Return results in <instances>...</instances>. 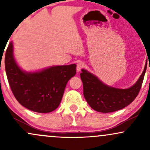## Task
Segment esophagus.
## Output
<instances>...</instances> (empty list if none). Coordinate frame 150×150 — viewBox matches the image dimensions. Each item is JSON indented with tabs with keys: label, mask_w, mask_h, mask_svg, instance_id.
<instances>
[{
	"label": "esophagus",
	"mask_w": 150,
	"mask_h": 150,
	"mask_svg": "<svg viewBox=\"0 0 150 150\" xmlns=\"http://www.w3.org/2000/svg\"><path fill=\"white\" fill-rule=\"evenodd\" d=\"M84 65H85V64H84L83 62H79L77 64V72H80V70L84 67Z\"/></svg>",
	"instance_id": "esophagus-1"
}]
</instances>
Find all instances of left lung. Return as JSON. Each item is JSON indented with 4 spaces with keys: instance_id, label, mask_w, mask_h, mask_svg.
<instances>
[{
    "instance_id": "left-lung-1",
    "label": "left lung",
    "mask_w": 150,
    "mask_h": 150,
    "mask_svg": "<svg viewBox=\"0 0 150 150\" xmlns=\"http://www.w3.org/2000/svg\"><path fill=\"white\" fill-rule=\"evenodd\" d=\"M147 63L146 61L143 72L137 82L127 89L116 88L105 85L97 76L82 69L80 77L83 83L84 97L90 107L98 112L111 113L128 106L140 92Z\"/></svg>"
}]
</instances>
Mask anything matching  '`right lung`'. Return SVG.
<instances>
[{"label":"right lung","mask_w":150,"mask_h":150,"mask_svg":"<svg viewBox=\"0 0 150 150\" xmlns=\"http://www.w3.org/2000/svg\"><path fill=\"white\" fill-rule=\"evenodd\" d=\"M7 77L15 97L24 107L49 113L59 106L68 80L76 74V65H56L37 72H25L18 65L10 42L5 56Z\"/></svg>","instance_id":"obj_1"}]
</instances>
